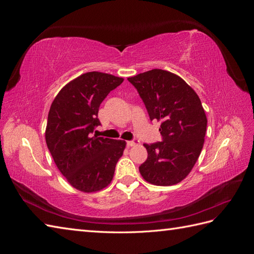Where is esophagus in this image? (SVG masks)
<instances>
[{"label": "esophagus", "mask_w": 254, "mask_h": 254, "mask_svg": "<svg viewBox=\"0 0 254 254\" xmlns=\"http://www.w3.org/2000/svg\"><path fill=\"white\" fill-rule=\"evenodd\" d=\"M140 144V141L139 140H132V141H127V146H129V147H131V146H135V145H139Z\"/></svg>", "instance_id": "esophagus-1"}]
</instances>
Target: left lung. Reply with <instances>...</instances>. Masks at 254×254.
I'll list each match as a JSON object with an SVG mask.
<instances>
[{
  "instance_id": "1",
  "label": "left lung",
  "mask_w": 254,
  "mask_h": 254,
  "mask_svg": "<svg viewBox=\"0 0 254 254\" xmlns=\"http://www.w3.org/2000/svg\"><path fill=\"white\" fill-rule=\"evenodd\" d=\"M150 120L161 122L162 142L144 144L148 157L139 171L155 186L181 182L190 173L203 147L206 115L196 92L178 75L153 68L129 77Z\"/></svg>"
}]
</instances>
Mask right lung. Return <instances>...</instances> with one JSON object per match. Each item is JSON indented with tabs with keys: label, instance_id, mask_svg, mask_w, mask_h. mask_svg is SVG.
<instances>
[{
	"label": "right lung",
	"instance_id": "obj_1",
	"mask_svg": "<svg viewBox=\"0 0 254 254\" xmlns=\"http://www.w3.org/2000/svg\"><path fill=\"white\" fill-rule=\"evenodd\" d=\"M122 77L88 72L59 91L50 108L45 141L56 166L73 188L93 193L108 187L126 142L93 135L98 109Z\"/></svg>",
	"mask_w": 254,
	"mask_h": 254
}]
</instances>
